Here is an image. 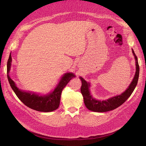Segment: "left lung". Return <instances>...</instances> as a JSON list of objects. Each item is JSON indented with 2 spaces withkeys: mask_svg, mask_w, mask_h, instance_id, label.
<instances>
[{
  "mask_svg": "<svg viewBox=\"0 0 146 146\" xmlns=\"http://www.w3.org/2000/svg\"><path fill=\"white\" fill-rule=\"evenodd\" d=\"M132 51L135 60V74L128 88H127L126 90L120 95L115 96V97L108 98V100H105L101 101L96 100L95 98L92 97L90 94V92L89 88L90 86V83L86 82L82 77H80L82 83L81 93L83 97V99H84L85 106L88 110L93 111H97V112H105V111L114 110L120 106L121 105H122L131 95L132 92L134 90L135 86H137L139 75V66L137 58L132 49Z\"/></svg>",
  "mask_w": 146,
  "mask_h": 146,
  "instance_id": "obj_1",
  "label": "left lung"
}]
</instances>
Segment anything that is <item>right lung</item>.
<instances>
[{"mask_svg": "<svg viewBox=\"0 0 146 146\" xmlns=\"http://www.w3.org/2000/svg\"><path fill=\"white\" fill-rule=\"evenodd\" d=\"M11 62L12 57L10 54L7 64V78L12 89L13 90L19 99L27 107L37 111L49 112L56 110L60 105L62 90L68 82L74 77H75V75L72 73H65L61 77L60 82L53 91L47 95H39L34 93L22 91L17 87L14 82L9 75L11 66Z\"/></svg>", "mask_w": 146, "mask_h": 146, "instance_id": "right-lung-1", "label": "right lung"}]
</instances>
